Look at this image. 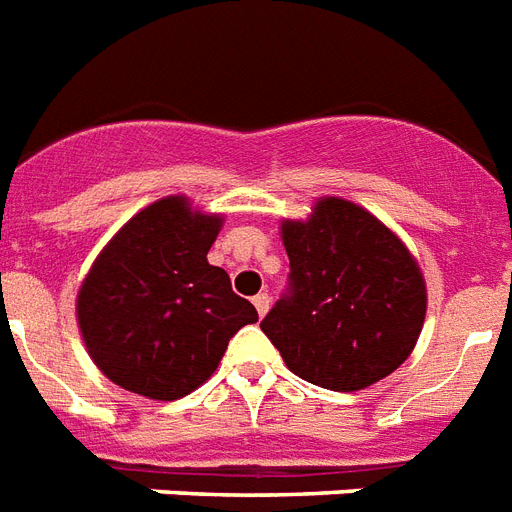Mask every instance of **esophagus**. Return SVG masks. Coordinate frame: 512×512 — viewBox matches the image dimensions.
Segmentation results:
<instances>
[{
  "mask_svg": "<svg viewBox=\"0 0 512 512\" xmlns=\"http://www.w3.org/2000/svg\"><path fill=\"white\" fill-rule=\"evenodd\" d=\"M253 306H256L259 316H264L266 311H269V295H266V293L256 295V298H253Z\"/></svg>",
  "mask_w": 512,
  "mask_h": 512,
  "instance_id": "obj_1",
  "label": "esophagus"
}]
</instances>
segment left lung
Wrapping results in <instances>:
<instances>
[{
  "mask_svg": "<svg viewBox=\"0 0 512 512\" xmlns=\"http://www.w3.org/2000/svg\"><path fill=\"white\" fill-rule=\"evenodd\" d=\"M290 293L261 322L295 377L358 392L390 377L416 348L426 282L403 240L363 206L337 196L308 219H282Z\"/></svg>",
  "mask_w": 512,
  "mask_h": 512,
  "instance_id": "obj_1",
  "label": "left lung"
}]
</instances>
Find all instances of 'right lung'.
<instances>
[{
	"label": "right lung",
	"instance_id": "1",
	"mask_svg": "<svg viewBox=\"0 0 512 512\" xmlns=\"http://www.w3.org/2000/svg\"><path fill=\"white\" fill-rule=\"evenodd\" d=\"M225 217L159 198L130 217L80 282L75 316L101 374L149 400H177L206 382L230 337L259 322L206 261Z\"/></svg>",
	"mask_w": 512,
	"mask_h": 512
}]
</instances>
